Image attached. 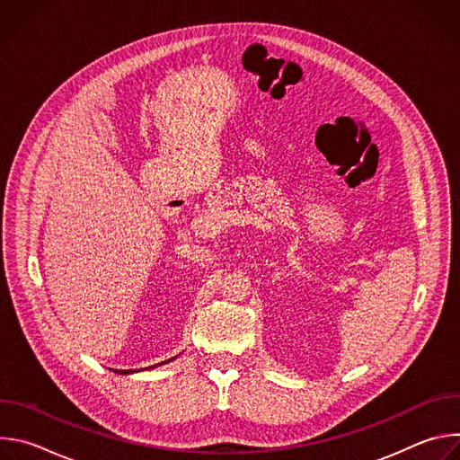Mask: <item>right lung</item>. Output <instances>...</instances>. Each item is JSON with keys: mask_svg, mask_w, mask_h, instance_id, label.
I'll return each instance as SVG.
<instances>
[{"mask_svg": "<svg viewBox=\"0 0 460 460\" xmlns=\"http://www.w3.org/2000/svg\"><path fill=\"white\" fill-rule=\"evenodd\" d=\"M174 358H176V357H172V358H169V360H165V362H160V364H156V366H151V367H158V366L167 364V362H171V360H174ZM116 371H118V369H116ZM118 373H119V375H128V373H135V371H133V369H119Z\"/></svg>", "mask_w": 460, "mask_h": 460, "instance_id": "1", "label": "right lung"}]
</instances>
